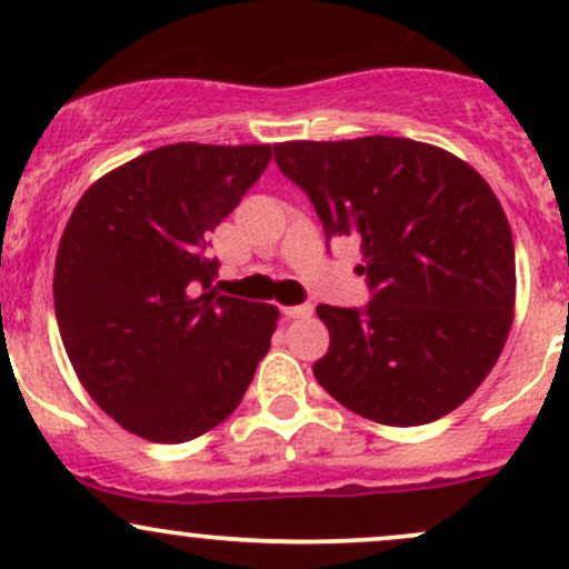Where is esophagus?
Instances as JSON below:
<instances>
[{
	"label": "esophagus",
	"mask_w": 569,
	"mask_h": 569,
	"mask_svg": "<svg viewBox=\"0 0 569 569\" xmlns=\"http://www.w3.org/2000/svg\"><path fill=\"white\" fill-rule=\"evenodd\" d=\"M286 318H307L312 316V305H293V307H283Z\"/></svg>",
	"instance_id": "esophagus-1"
}]
</instances>
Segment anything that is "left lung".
<instances>
[{
	"label": "left lung",
	"instance_id": "obj_1",
	"mask_svg": "<svg viewBox=\"0 0 569 569\" xmlns=\"http://www.w3.org/2000/svg\"><path fill=\"white\" fill-rule=\"evenodd\" d=\"M326 240L356 238L375 299L318 305L329 350L312 375L380 426L439 420L473 396L513 323L516 259L506 211L476 168L433 143L363 136L276 143Z\"/></svg>",
	"mask_w": 569,
	"mask_h": 569
}]
</instances>
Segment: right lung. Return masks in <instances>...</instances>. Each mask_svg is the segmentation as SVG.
<instances>
[{
  "instance_id": "right-lung-1",
  "label": "right lung",
  "mask_w": 569,
  "mask_h": 569,
  "mask_svg": "<svg viewBox=\"0 0 569 569\" xmlns=\"http://www.w3.org/2000/svg\"><path fill=\"white\" fill-rule=\"evenodd\" d=\"M270 160V143H168L101 176L71 211L53 276L58 329L82 388L128 433H208L270 350L278 307L221 297L206 253Z\"/></svg>"
}]
</instances>
